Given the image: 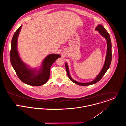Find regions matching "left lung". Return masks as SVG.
<instances>
[{
	"instance_id": "obj_1",
	"label": "left lung",
	"mask_w": 126,
	"mask_h": 126,
	"mask_svg": "<svg viewBox=\"0 0 126 126\" xmlns=\"http://www.w3.org/2000/svg\"><path fill=\"white\" fill-rule=\"evenodd\" d=\"M95 30L97 31L100 33L101 35H102L105 38V39L107 40V53L106 56V59L104 63V65L103 66V67L101 70L100 74L97 76V77L95 78V79L92 81L87 82V83H81L78 82L76 80H75L73 78L71 77L70 74H69V69L67 65V63H65V68L66 71L67 72V75L68 76V77L69 78V79H70L72 82L76 83L77 85H79V86H89L94 84V83L99 81L102 78L103 76L105 75L106 72L107 71L108 69H109L110 63L111 62V57H112V54H111V40L110 36L109 34L106 31V30L105 29L104 27L101 25L99 24L95 28Z\"/></svg>"
}]
</instances>
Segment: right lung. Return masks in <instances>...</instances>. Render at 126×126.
Returning <instances> with one entry per match:
<instances>
[{"label": "right lung", "instance_id": "right-lung-1", "mask_svg": "<svg viewBox=\"0 0 126 126\" xmlns=\"http://www.w3.org/2000/svg\"><path fill=\"white\" fill-rule=\"evenodd\" d=\"M21 27L22 25L14 33L11 40L10 52L11 64L19 79L23 83L33 86L43 85L49 78L51 66L61 55L57 54H49L44 60L38 71L35 68H30L22 61L17 50V39Z\"/></svg>", "mask_w": 126, "mask_h": 126}]
</instances>
